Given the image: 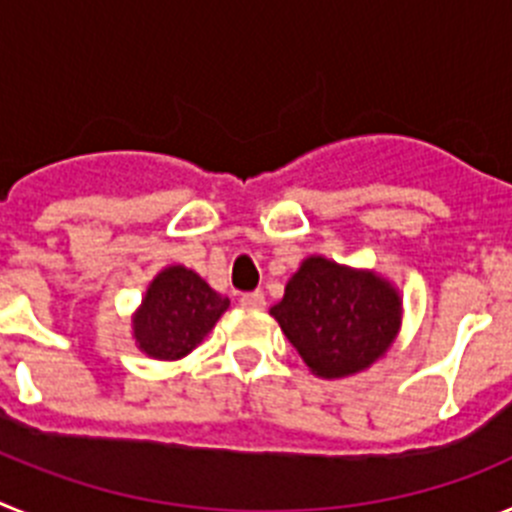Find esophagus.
<instances>
[{
  "label": "esophagus",
  "instance_id": "obj_1",
  "mask_svg": "<svg viewBox=\"0 0 512 512\" xmlns=\"http://www.w3.org/2000/svg\"><path fill=\"white\" fill-rule=\"evenodd\" d=\"M264 305V292H246V295H241V307H246V310H264Z\"/></svg>",
  "mask_w": 512,
  "mask_h": 512
}]
</instances>
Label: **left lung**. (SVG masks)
I'll list each match as a JSON object with an SVG mask.
<instances>
[{
  "mask_svg": "<svg viewBox=\"0 0 512 512\" xmlns=\"http://www.w3.org/2000/svg\"><path fill=\"white\" fill-rule=\"evenodd\" d=\"M269 312L312 374L338 379L387 354L400 330L402 300L377 271L310 256Z\"/></svg>",
  "mask_w": 512,
  "mask_h": 512,
  "instance_id": "left-lung-1",
  "label": "left lung"
}]
</instances>
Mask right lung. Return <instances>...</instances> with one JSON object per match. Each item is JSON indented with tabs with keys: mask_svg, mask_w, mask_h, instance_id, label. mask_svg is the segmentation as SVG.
<instances>
[{
	"mask_svg": "<svg viewBox=\"0 0 512 512\" xmlns=\"http://www.w3.org/2000/svg\"><path fill=\"white\" fill-rule=\"evenodd\" d=\"M230 300L187 266H166L133 315V338L143 354L176 361L200 346Z\"/></svg>",
	"mask_w": 512,
	"mask_h": 512,
	"instance_id": "right-lung-1",
	"label": "right lung"
}]
</instances>
